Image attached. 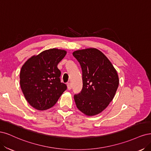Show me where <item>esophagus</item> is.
Returning <instances> with one entry per match:
<instances>
[{
  "label": "esophagus",
  "mask_w": 151,
  "mask_h": 151,
  "mask_svg": "<svg viewBox=\"0 0 151 151\" xmlns=\"http://www.w3.org/2000/svg\"><path fill=\"white\" fill-rule=\"evenodd\" d=\"M67 88L68 90H71V85L70 83H67Z\"/></svg>",
  "instance_id": "esophagus-1"
}]
</instances>
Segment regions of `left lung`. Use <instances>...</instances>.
I'll use <instances>...</instances> for the list:
<instances>
[{
    "label": "left lung",
    "instance_id": "left-lung-1",
    "mask_svg": "<svg viewBox=\"0 0 151 151\" xmlns=\"http://www.w3.org/2000/svg\"><path fill=\"white\" fill-rule=\"evenodd\" d=\"M73 55L82 70L83 88L74 95L76 105L86 115H96L114 99L119 84L117 72L104 53L96 48L77 50Z\"/></svg>",
    "mask_w": 151,
    "mask_h": 151
}]
</instances>
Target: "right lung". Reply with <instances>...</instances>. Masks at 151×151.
Listing matches in <instances>:
<instances>
[{"label": "right lung", "mask_w": 151, "mask_h": 151, "mask_svg": "<svg viewBox=\"0 0 151 151\" xmlns=\"http://www.w3.org/2000/svg\"><path fill=\"white\" fill-rule=\"evenodd\" d=\"M66 51L56 48L47 50L31 57L22 65L20 85L24 97L32 107L45 110L54 106L66 88L60 79L58 64Z\"/></svg>", "instance_id": "add662e5"}]
</instances>
